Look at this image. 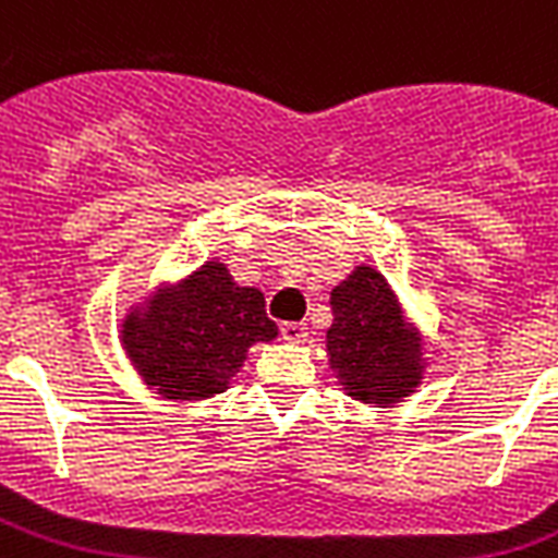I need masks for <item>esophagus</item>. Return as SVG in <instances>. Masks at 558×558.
Masks as SVG:
<instances>
[{
	"label": "esophagus",
	"mask_w": 558,
	"mask_h": 558,
	"mask_svg": "<svg viewBox=\"0 0 558 558\" xmlns=\"http://www.w3.org/2000/svg\"><path fill=\"white\" fill-rule=\"evenodd\" d=\"M310 327H306L304 322H283L280 324V336L287 341H292V344H301V341H306V336H310Z\"/></svg>",
	"instance_id": "obj_1"
}]
</instances>
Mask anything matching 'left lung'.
I'll return each instance as SVG.
<instances>
[{"mask_svg": "<svg viewBox=\"0 0 558 558\" xmlns=\"http://www.w3.org/2000/svg\"><path fill=\"white\" fill-rule=\"evenodd\" d=\"M330 306L327 353L350 397L376 405L408 397L423 379V348L388 280L371 266H359L332 289Z\"/></svg>", "mask_w": 558, "mask_h": 558, "instance_id": "obj_1", "label": "left lung"}]
</instances>
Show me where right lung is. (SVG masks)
I'll return each instance as SVG.
<instances>
[{
    "instance_id": "add662e5",
    "label": "right lung",
    "mask_w": 558,
    "mask_h": 558,
    "mask_svg": "<svg viewBox=\"0 0 558 558\" xmlns=\"http://www.w3.org/2000/svg\"><path fill=\"white\" fill-rule=\"evenodd\" d=\"M260 289L236 287L222 263H205L185 283L159 289L124 322V348L142 379L168 399L226 390L254 341H271Z\"/></svg>"
}]
</instances>
